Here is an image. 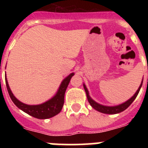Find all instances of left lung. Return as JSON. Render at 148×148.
<instances>
[{
    "label": "left lung",
    "mask_w": 148,
    "mask_h": 148,
    "mask_svg": "<svg viewBox=\"0 0 148 148\" xmlns=\"http://www.w3.org/2000/svg\"><path fill=\"white\" fill-rule=\"evenodd\" d=\"M142 85V84H141V85L139 86V87H138V90L136 91V92L134 94V95H133L131 99H130L128 101H127L126 102L123 103V104H119V105H118V106H116V107H107V106H103V105H101V104H98V103L95 102V101H93L92 99H91V98L90 97L88 90H87V87H86V86L84 85V88L86 94H87V100H88V101H89V103L90 104V105L92 106L94 109L96 110H98L99 112H101V113H106V114H116V113H121V112L124 111L125 110H126L127 108L128 107H129V106H130L132 103H133V101L135 100V99L136 98L137 95H138Z\"/></svg>",
    "instance_id": "obj_1"
}]
</instances>
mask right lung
Returning a JSON list of instances; mask_svg holds the SVG:
<instances>
[{
    "mask_svg": "<svg viewBox=\"0 0 148 148\" xmlns=\"http://www.w3.org/2000/svg\"><path fill=\"white\" fill-rule=\"evenodd\" d=\"M73 75H74V73H71L70 75H69V76L66 77L64 80L63 81L58 92L53 99H51L50 100L47 101V102L44 103V104H39V105H27V104L21 102L13 95L12 92L9 87L6 78V85L12 101L18 108H20L23 112L33 116L35 118L39 119H46L53 117L61 112L64 103V94L66 92V87H67L68 84L70 82V79L73 76Z\"/></svg>",
    "mask_w": 148,
    "mask_h": 148,
    "instance_id": "right-lung-1",
    "label": "right lung"
}]
</instances>
